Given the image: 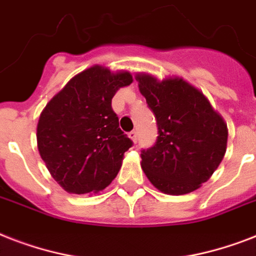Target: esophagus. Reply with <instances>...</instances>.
<instances>
[{"label":"esophagus","mask_w":256,"mask_h":256,"mask_svg":"<svg viewBox=\"0 0 256 256\" xmlns=\"http://www.w3.org/2000/svg\"><path fill=\"white\" fill-rule=\"evenodd\" d=\"M128 136L132 138V142H136V140H138V132H136V130H132V132H130V134H128Z\"/></svg>","instance_id":"esophagus-1"}]
</instances>
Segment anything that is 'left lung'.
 I'll return each mask as SVG.
<instances>
[{"instance_id": "obj_1", "label": "left lung", "mask_w": 256, "mask_h": 256, "mask_svg": "<svg viewBox=\"0 0 256 256\" xmlns=\"http://www.w3.org/2000/svg\"><path fill=\"white\" fill-rule=\"evenodd\" d=\"M136 80L156 116L160 134L152 148L142 150L144 174L164 194L195 191L210 179L224 156L226 122L203 92L182 78L158 81L140 73Z\"/></svg>"}]
</instances>
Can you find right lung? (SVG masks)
<instances>
[{
    "mask_svg": "<svg viewBox=\"0 0 256 256\" xmlns=\"http://www.w3.org/2000/svg\"><path fill=\"white\" fill-rule=\"evenodd\" d=\"M132 82L128 72L92 66L72 78L42 110L38 152L68 192L96 194L118 174L132 140L120 128L112 100Z\"/></svg>",
    "mask_w": 256,
    "mask_h": 256,
    "instance_id": "obj_1",
    "label": "right lung"
}]
</instances>
